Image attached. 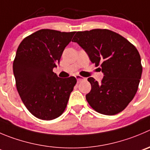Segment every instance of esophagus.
<instances>
[{"mask_svg": "<svg viewBox=\"0 0 150 150\" xmlns=\"http://www.w3.org/2000/svg\"><path fill=\"white\" fill-rule=\"evenodd\" d=\"M75 77H76V80H77V82H80L81 81L85 79V78L82 77V76H79V75H76V76H75Z\"/></svg>", "mask_w": 150, "mask_h": 150, "instance_id": "obj_1", "label": "esophagus"}]
</instances>
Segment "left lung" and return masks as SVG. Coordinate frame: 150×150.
<instances>
[{
  "instance_id": "1",
  "label": "left lung",
  "mask_w": 150,
  "mask_h": 150,
  "mask_svg": "<svg viewBox=\"0 0 150 150\" xmlns=\"http://www.w3.org/2000/svg\"><path fill=\"white\" fill-rule=\"evenodd\" d=\"M72 42L79 44L104 74L101 82L88 79L91 91L86 99L93 109L112 115L123 110L138 91L142 74L141 57L132 44L108 29L77 31Z\"/></svg>"
}]
</instances>
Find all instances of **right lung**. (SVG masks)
Masks as SVG:
<instances>
[{"mask_svg": "<svg viewBox=\"0 0 150 150\" xmlns=\"http://www.w3.org/2000/svg\"><path fill=\"white\" fill-rule=\"evenodd\" d=\"M75 31L41 29L23 40L13 62L17 90L30 112L42 120L62 114L76 79L58 77L53 68L59 64Z\"/></svg>", "mask_w": 150, "mask_h": 150, "instance_id": "add662e5", "label": "right lung"}]
</instances>
